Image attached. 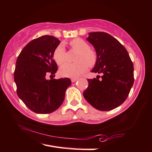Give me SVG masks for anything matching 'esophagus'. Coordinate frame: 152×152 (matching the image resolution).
I'll return each mask as SVG.
<instances>
[{"label":"esophagus","instance_id":"34e87169","mask_svg":"<svg viewBox=\"0 0 152 152\" xmlns=\"http://www.w3.org/2000/svg\"><path fill=\"white\" fill-rule=\"evenodd\" d=\"M76 80H78V78H72L71 79L72 82H75Z\"/></svg>","mask_w":152,"mask_h":152}]
</instances>
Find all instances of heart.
<instances>
[{"label": "heart", "mask_w": 152, "mask_h": 152, "mask_svg": "<svg viewBox=\"0 0 152 152\" xmlns=\"http://www.w3.org/2000/svg\"><path fill=\"white\" fill-rule=\"evenodd\" d=\"M71 48L78 52L75 64H66L60 68L59 73L63 77L76 78L87 70L88 66L92 67L97 62V54L90 49V46L85 40L75 38L70 42ZM54 60L58 64L61 65L66 60V53L64 45L60 44L55 48L53 54Z\"/></svg>", "instance_id": "obj_1"}]
</instances>
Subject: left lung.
<instances>
[{
	"label": "left lung",
	"instance_id": "left-lung-1",
	"mask_svg": "<svg viewBox=\"0 0 152 152\" xmlns=\"http://www.w3.org/2000/svg\"><path fill=\"white\" fill-rule=\"evenodd\" d=\"M88 34L86 40L97 54L92 72L103 76L101 80L88 79V87L83 95L94 108L109 111L120 106L128 96L134 84V65L125 47L112 36L104 32Z\"/></svg>",
	"mask_w": 152,
	"mask_h": 152
}]
</instances>
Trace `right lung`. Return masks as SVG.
Instances as JSON below:
<instances>
[{"instance_id":"add662e5","label":"right lung","mask_w":152,"mask_h":152,"mask_svg":"<svg viewBox=\"0 0 152 152\" xmlns=\"http://www.w3.org/2000/svg\"><path fill=\"white\" fill-rule=\"evenodd\" d=\"M60 42L52 36L37 38L27 44L16 60L14 78L17 94L30 110L37 114H49L56 110L71 85L68 78H46L48 73L54 74L58 70L53 54Z\"/></svg>"}]
</instances>
